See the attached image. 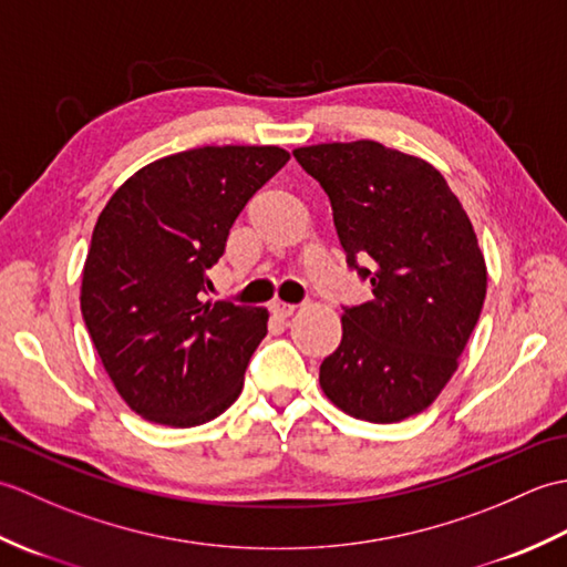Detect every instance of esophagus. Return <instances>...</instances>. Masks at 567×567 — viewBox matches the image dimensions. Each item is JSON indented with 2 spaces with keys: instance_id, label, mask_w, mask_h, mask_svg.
<instances>
[{
  "instance_id": "obj_1",
  "label": "esophagus",
  "mask_w": 567,
  "mask_h": 567,
  "mask_svg": "<svg viewBox=\"0 0 567 567\" xmlns=\"http://www.w3.org/2000/svg\"><path fill=\"white\" fill-rule=\"evenodd\" d=\"M295 309H297V305L280 302V299H275V302H270V311H272L275 317H280V319H287V317H290Z\"/></svg>"
}]
</instances>
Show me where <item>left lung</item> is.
<instances>
[{
    "label": "left lung",
    "instance_id": "obj_1",
    "mask_svg": "<svg viewBox=\"0 0 567 567\" xmlns=\"http://www.w3.org/2000/svg\"><path fill=\"white\" fill-rule=\"evenodd\" d=\"M329 195L348 268L372 302L343 307V339L319 368L346 414L392 424L426 409L457 368L487 292L463 204L426 161L378 141L297 148Z\"/></svg>",
    "mask_w": 567,
    "mask_h": 567
}]
</instances>
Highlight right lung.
I'll return each mask as SVG.
<instances>
[{
  "instance_id": "1",
  "label": "right lung",
  "mask_w": 567,
  "mask_h": 567,
  "mask_svg": "<svg viewBox=\"0 0 567 567\" xmlns=\"http://www.w3.org/2000/svg\"><path fill=\"white\" fill-rule=\"evenodd\" d=\"M287 161L277 146L183 151L141 167L102 209L80 307L114 388L143 419L189 429L238 400L268 311L207 302L209 268Z\"/></svg>"
}]
</instances>
